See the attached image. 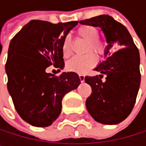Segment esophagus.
I'll return each mask as SVG.
<instances>
[{
	"mask_svg": "<svg viewBox=\"0 0 146 146\" xmlns=\"http://www.w3.org/2000/svg\"><path fill=\"white\" fill-rule=\"evenodd\" d=\"M78 76H79V79H80V81H81V82H84V78H85V75H84V74L80 73V74H78Z\"/></svg>",
	"mask_w": 146,
	"mask_h": 146,
	"instance_id": "obj_1",
	"label": "esophagus"
}]
</instances>
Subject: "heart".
I'll return each mask as SVG.
<instances>
[{
  "instance_id": "heart-1",
  "label": "heart",
  "mask_w": 146,
  "mask_h": 146,
  "mask_svg": "<svg viewBox=\"0 0 146 146\" xmlns=\"http://www.w3.org/2000/svg\"><path fill=\"white\" fill-rule=\"evenodd\" d=\"M78 36L88 41L87 50H91L96 53L101 54L105 50V43L98 39L99 31L92 25H84L78 29ZM62 55L65 58L71 56L72 42L69 37H66L62 42ZM96 57L94 53L90 52L84 56H76L68 62V68L75 73H84L93 68L96 63Z\"/></svg>"
}]
</instances>
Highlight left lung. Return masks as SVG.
Masks as SVG:
<instances>
[{
    "label": "left lung",
    "mask_w": 146,
    "mask_h": 146,
    "mask_svg": "<svg viewBox=\"0 0 146 146\" xmlns=\"http://www.w3.org/2000/svg\"><path fill=\"white\" fill-rule=\"evenodd\" d=\"M79 23L101 28L107 45L105 60L94 70L98 76L84 78L92 93L86 100L90 116L102 124H117L132 111L140 84L139 53L125 26L109 15H100ZM107 76L106 81L100 78Z\"/></svg>",
    "instance_id": "1"
}]
</instances>
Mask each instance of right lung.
Segmentation results:
<instances>
[{
    "mask_svg": "<svg viewBox=\"0 0 146 146\" xmlns=\"http://www.w3.org/2000/svg\"><path fill=\"white\" fill-rule=\"evenodd\" d=\"M78 23L32 20L10 42L6 63L7 90L19 116L33 126L51 125L62 111L64 96L80 84L74 72L54 76L45 71L52 64L59 71L63 69L62 42Z\"/></svg>",
    "mask_w": 146,
    "mask_h": 146,
    "instance_id": "1",
    "label": "right lung"
}]
</instances>
